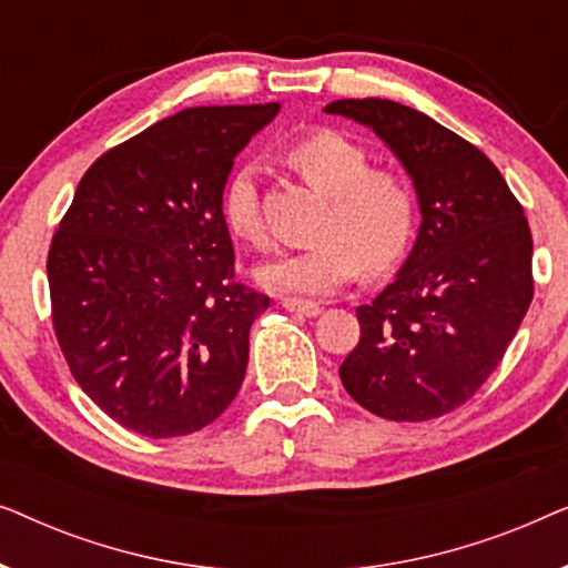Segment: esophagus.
<instances>
[{"label":"esophagus","instance_id":"obj_1","mask_svg":"<svg viewBox=\"0 0 568 568\" xmlns=\"http://www.w3.org/2000/svg\"><path fill=\"white\" fill-rule=\"evenodd\" d=\"M282 307L290 310V313H297V315H305V317L321 315V310H323L313 300H297V297H284L282 300Z\"/></svg>","mask_w":568,"mask_h":568}]
</instances>
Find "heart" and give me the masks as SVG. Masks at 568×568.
Instances as JSON below:
<instances>
[{
    "mask_svg": "<svg viewBox=\"0 0 568 568\" xmlns=\"http://www.w3.org/2000/svg\"><path fill=\"white\" fill-rule=\"evenodd\" d=\"M286 158L305 181L328 196L317 224L321 240L261 263L255 276L278 294H331L364 268L385 271L406 255L416 232L418 201L410 181L393 168H369V152L333 129L294 139ZM227 227L247 243L266 240L255 168L230 175L222 196Z\"/></svg>",
    "mask_w": 568,
    "mask_h": 568,
    "instance_id": "1",
    "label": "heart"
}]
</instances>
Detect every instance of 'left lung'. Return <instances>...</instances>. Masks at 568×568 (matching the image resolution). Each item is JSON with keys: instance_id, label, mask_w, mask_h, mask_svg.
I'll return each mask as SVG.
<instances>
[{"instance_id": "left-lung-1", "label": "left lung", "mask_w": 568, "mask_h": 568, "mask_svg": "<svg viewBox=\"0 0 568 568\" xmlns=\"http://www.w3.org/2000/svg\"><path fill=\"white\" fill-rule=\"evenodd\" d=\"M414 178L422 227L393 284L356 307L359 344L338 375L387 422L460 408L499 367L532 302V235L499 170L478 146L393 100H336Z\"/></svg>"}]
</instances>
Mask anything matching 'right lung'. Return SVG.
Listing matches in <instances>:
<instances>
[{"mask_svg": "<svg viewBox=\"0 0 568 568\" xmlns=\"http://www.w3.org/2000/svg\"><path fill=\"white\" fill-rule=\"evenodd\" d=\"M278 113L185 108L92 162L53 232L51 323L77 385L123 429H204L235 400L268 294L235 278L232 160Z\"/></svg>", "mask_w": 568, "mask_h": 568, "instance_id": "obj_1", "label": "right lung"}]
</instances>
